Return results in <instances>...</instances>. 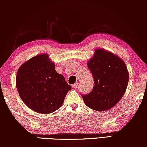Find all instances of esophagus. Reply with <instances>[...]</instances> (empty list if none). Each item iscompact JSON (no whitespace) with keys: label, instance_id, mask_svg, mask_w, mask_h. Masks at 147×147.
I'll return each mask as SVG.
<instances>
[{"label":"esophagus","instance_id":"esophagus-1","mask_svg":"<svg viewBox=\"0 0 147 147\" xmlns=\"http://www.w3.org/2000/svg\"><path fill=\"white\" fill-rule=\"evenodd\" d=\"M78 83H75L74 84H73V85H72V88H75V89L78 88Z\"/></svg>","mask_w":147,"mask_h":147}]
</instances>
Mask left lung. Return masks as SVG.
Listing matches in <instances>:
<instances>
[{
	"instance_id": "8db88e82",
	"label": "left lung",
	"mask_w": 147,
	"mask_h": 147,
	"mask_svg": "<svg viewBox=\"0 0 147 147\" xmlns=\"http://www.w3.org/2000/svg\"><path fill=\"white\" fill-rule=\"evenodd\" d=\"M94 85L89 94H82L91 109L105 111L114 107L123 96L128 83L127 67L122 60L110 52L100 49L88 61Z\"/></svg>"
}]
</instances>
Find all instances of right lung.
Masks as SVG:
<instances>
[{
    "label": "right lung",
    "mask_w": 147,
    "mask_h": 147,
    "mask_svg": "<svg viewBox=\"0 0 147 147\" xmlns=\"http://www.w3.org/2000/svg\"><path fill=\"white\" fill-rule=\"evenodd\" d=\"M16 86L24 103L41 114L52 113L60 108L71 88L55 71L47 54L32 57L19 67Z\"/></svg>",
    "instance_id": "add662e5"
}]
</instances>
